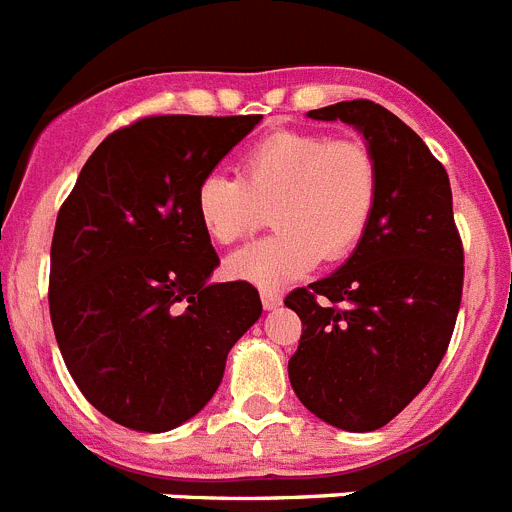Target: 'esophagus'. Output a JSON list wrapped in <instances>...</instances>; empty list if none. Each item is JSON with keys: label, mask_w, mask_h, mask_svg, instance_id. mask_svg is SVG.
Wrapping results in <instances>:
<instances>
[{"label": "esophagus", "mask_w": 512, "mask_h": 512, "mask_svg": "<svg viewBox=\"0 0 512 512\" xmlns=\"http://www.w3.org/2000/svg\"><path fill=\"white\" fill-rule=\"evenodd\" d=\"M261 305H264V310H277L282 305V298H279L277 292L264 290L261 292Z\"/></svg>", "instance_id": "34e87169"}]
</instances>
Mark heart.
I'll list each match as a JSON object with an SVG mask.
<instances>
[{
  "mask_svg": "<svg viewBox=\"0 0 512 512\" xmlns=\"http://www.w3.org/2000/svg\"><path fill=\"white\" fill-rule=\"evenodd\" d=\"M378 202V168L365 144L318 131H277L240 160V178L212 170L194 191L196 220L220 246L246 238L272 204L277 233L235 251L230 277L279 290L321 261L360 246Z\"/></svg>",
  "mask_w": 512,
  "mask_h": 512,
  "instance_id": "1",
  "label": "heart"
}]
</instances>
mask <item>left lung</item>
Listing matches in <instances>:
<instances>
[{
	"label": "left lung",
	"instance_id": "left-lung-1",
	"mask_svg": "<svg viewBox=\"0 0 512 512\" xmlns=\"http://www.w3.org/2000/svg\"><path fill=\"white\" fill-rule=\"evenodd\" d=\"M344 121L378 168V202L360 246L334 274L290 292L303 321L292 391L347 432L388 425L438 370L464 290L451 181L427 144L373 100L308 111Z\"/></svg>",
	"mask_w": 512,
	"mask_h": 512
}]
</instances>
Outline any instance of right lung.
Instances as JSON below:
<instances>
[{"label": "right lung", "instance_id": "obj_1", "mask_svg": "<svg viewBox=\"0 0 512 512\" xmlns=\"http://www.w3.org/2000/svg\"><path fill=\"white\" fill-rule=\"evenodd\" d=\"M261 116H150L113 131L61 204L48 305L85 399L119 425L168 432L202 412L227 352L261 316L220 259L194 191Z\"/></svg>", "mask_w": 512, "mask_h": 512}]
</instances>
